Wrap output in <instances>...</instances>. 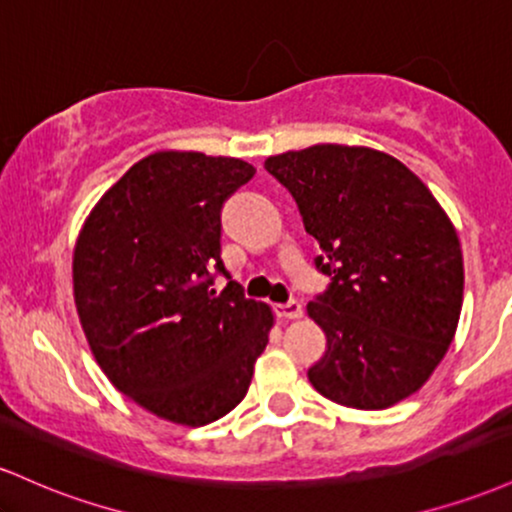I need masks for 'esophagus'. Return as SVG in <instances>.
Wrapping results in <instances>:
<instances>
[{
    "mask_svg": "<svg viewBox=\"0 0 512 512\" xmlns=\"http://www.w3.org/2000/svg\"><path fill=\"white\" fill-rule=\"evenodd\" d=\"M276 310H279V315L284 317V320H298V317L303 315V305H301V301L279 303V305H276Z\"/></svg>",
    "mask_w": 512,
    "mask_h": 512,
    "instance_id": "1",
    "label": "esophagus"
}]
</instances>
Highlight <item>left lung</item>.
I'll use <instances>...</instances> for the list:
<instances>
[{"label":"left lung","mask_w":512,"mask_h":512,"mask_svg":"<svg viewBox=\"0 0 512 512\" xmlns=\"http://www.w3.org/2000/svg\"><path fill=\"white\" fill-rule=\"evenodd\" d=\"M264 168L296 199L317 269L332 276L308 303L327 337L310 383L351 409L414 395L460 322L464 264L448 214L402 161L368 146L315 144Z\"/></svg>","instance_id":"obj_1"}]
</instances>
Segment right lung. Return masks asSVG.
<instances>
[{
	"label": "right lung",
	"mask_w": 512,
	"mask_h": 512,
	"mask_svg": "<svg viewBox=\"0 0 512 512\" xmlns=\"http://www.w3.org/2000/svg\"><path fill=\"white\" fill-rule=\"evenodd\" d=\"M255 168L231 156L156 151L101 197L74 245L81 330L122 395L204 426L248 392L274 313L236 281L214 289L221 207Z\"/></svg>",
	"instance_id": "right-lung-1"
}]
</instances>
